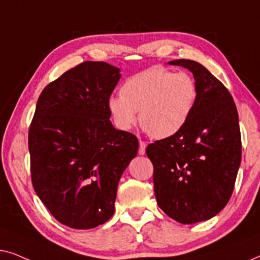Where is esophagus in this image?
Returning <instances> with one entry per match:
<instances>
[{"label": "esophagus", "instance_id": "34e87169", "mask_svg": "<svg viewBox=\"0 0 260 260\" xmlns=\"http://www.w3.org/2000/svg\"><path fill=\"white\" fill-rule=\"evenodd\" d=\"M146 142L144 141H140V147H139V154L140 155H144L145 152H146Z\"/></svg>", "mask_w": 260, "mask_h": 260}]
</instances>
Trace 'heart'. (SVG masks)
Returning <instances> with one entry per match:
<instances>
[{
    "instance_id": "b5f03b06",
    "label": "heart",
    "mask_w": 260,
    "mask_h": 260,
    "mask_svg": "<svg viewBox=\"0 0 260 260\" xmlns=\"http://www.w3.org/2000/svg\"><path fill=\"white\" fill-rule=\"evenodd\" d=\"M197 99V83L187 73L152 67L127 79L120 95L108 99V109L119 129L129 131L139 112L140 125L151 137L167 139L184 128Z\"/></svg>"
}]
</instances>
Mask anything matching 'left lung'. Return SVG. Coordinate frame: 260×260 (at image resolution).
<instances>
[{
  "instance_id": "left-lung-1",
  "label": "left lung",
  "mask_w": 260,
  "mask_h": 260,
  "mask_svg": "<svg viewBox=\"0 0 260 260\" xmlns=\"http://www.w3.org/2000/svg\"><path fill=\"white\" fill-rule=\"evenodd\" d=\"M192 72L198 99L191 118L173 137L147 146L159 207L181 224L217 215L229 203L241 161L238 112L231 94L203 64L174 60Z\"/></svg>"
}]
</instances>
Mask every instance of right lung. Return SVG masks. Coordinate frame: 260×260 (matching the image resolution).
Instances as JSON below:
<instances>
[{"label":"right lung","instance_id":"right-lung-1","mask_svg":"<svg viewBox=\"0 0 260 260\" xmlns=\"http://www.w3.org/2000/svg\"><path fill=\"white\" fill-rule=\"evenodd\" d=\"M121 73L86 61L40 95L28 135L31 181L53 217L88 230L114 213L120 178L137 156L135 135L112 125L108 99Z\"/></svg>","mask_w":260,"mask_h":260}]
</instances>
